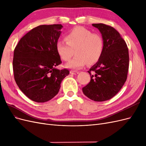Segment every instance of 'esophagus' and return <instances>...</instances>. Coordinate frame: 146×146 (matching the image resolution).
<instances>
[{"label": "esophagus", "instance_id": "1", "mask_svg": "<svg viewBox=\"0 0 146 146\" xmlns=\"http://www.w3.org/2000/svg\"><path fill=\"white\" fill-rule=\"evenodd\" d=\"M79 72H76V71H73V70H70V74H72V75H77L78 74Z\"/></svg>", "mask_w": 146, "mask_h": 146}]
</instances>
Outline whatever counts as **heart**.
Segmentation results:
<instances>
[{"mask_svg": "<svg viewBox=\"0 0 146 146\" xmlns=\"http://www.w3.org/2000/svg\"><path fill=\"white\" fill-rule=\"evenodd\" d=\"M66 42L58 41L56 44V51L60 58L68 61L76 55L68 63L66 67L72 69H80L88 63L93 64L98 62L102 55L104 44L103 38L98 33H92L90 30L76 27L66 35Z\"/></svg>", "mask_w": 146, "mask_h": 146, "instance_id": "heart-1", "label": "heart"}]
</instances>
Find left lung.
<instances>
[{
  "label": "left lung",
  "mask_w": 146,
  "mask_h": 146,
  "mask_svg": "<svg viewBox=\"0 0 146 146\" xmlns=\"http://www.w3.org/2000/svg\"><path fill=\"white\" fill-rule=\"evenodd\" d=\"M92 25L100 32L104 47L99 60L88 71L91 81L82 91L90 99L103 102L113 98L124 85L129 66V50L115 29L104 24ZM91 72L94 74L91 75Z\"/></svg>",
  "instance_id": "1"
}]
</instances>
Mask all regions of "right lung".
<instances>
[{
    "mask_svg": "<svg viewBox=\"0 0 146 146\" xmlns=\"http://www.w3.org/2000/svg\"><path fill=\"white\" fill-rule=\"evenodd\" d=\"M61 24L42 25L22 38L15 48L13 68L16 83L33 101L46 102L58 93L68 69L56 66L61 61L56 51Z\"/></svg>",
    "mask_w": 146,
    "mask_h": 146,
    "instance_id": "obj_1",
    "label": "right lung"
}]
</instances>
